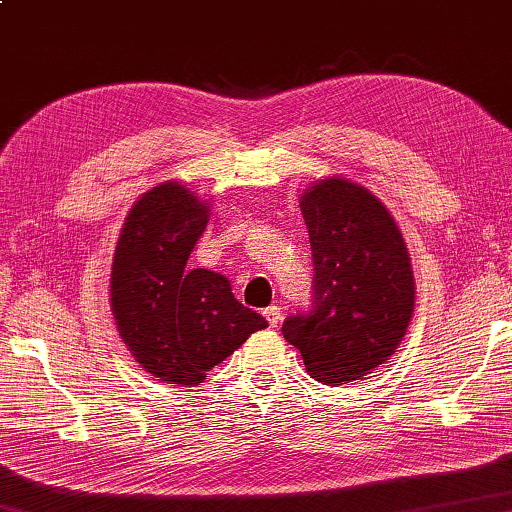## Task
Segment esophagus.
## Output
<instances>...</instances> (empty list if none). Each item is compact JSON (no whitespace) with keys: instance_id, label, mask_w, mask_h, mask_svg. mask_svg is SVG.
<instances>
[{"instance_id":"34e87169","label":"esophagus","mask_w":512,"mask_h":512,"mask_svg":"<svg viewBox=\"0 0 512 512\" xmlns=\"http://www.w3.org/2000/svg\"><path fill=\"white\" fill-rule=\"evenodd\" d=\"M264 317L270 328H277L279 324H282V308L279 306H268L264 308Z\"/></svg>"}]
</instances>
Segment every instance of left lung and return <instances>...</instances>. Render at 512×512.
Segmentation results:
<instances>
[{
  "label": "left lung",
  "mask_w": 512,
  "mask_h": 512,
  "mask_svg": "<svg viewBox=\"0 0 512 512\" xmlns=\"http://www.w3.org/2000/svg\"><path fill=\"white\" fill-rule=\"evenodd\" d=\"M313 250V299L282 333L310 377L328 386L364 377L395 353L415 306L408 250L395 219L366 188L324 179L302 197Z\"/></svg>",
  "instance_id": "left-lung-1"
}]
</instances>
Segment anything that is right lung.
Here are the masks:
<instances>
[{
  "label": "right lung",
  "mask_w": 512,
  "mask_h": 512,
  "mask_svg": "<svg viewBox=\"0 0 512 512\" xmlns=\"http://www.w3.org/2000/svg\"><path fill=\"white\" fill-rule=\"evenodd\" d=\"M208 206L179 186H155L130 208L119 235L110 304L124 342L162 382L197 386L266 319L239 304L224 275L186 270Z\"/></svg>",
  "instance_id": "add662e5"
}]
</instances>
